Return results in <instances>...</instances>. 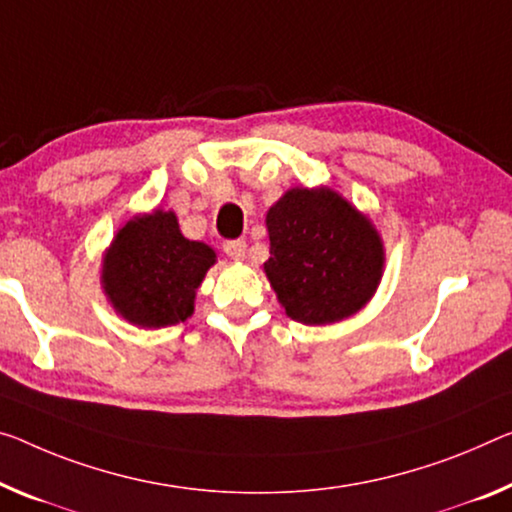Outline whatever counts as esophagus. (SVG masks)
Wrapping results in <instances>:
<instances>
[{"instance_id": "34e87169", "label": "esophagus", "mask_w": 512, "mask_h": 512, "mask_svg": "<svg viewBox=\"0 0 512 512\" xmlns=\"http://www.w3.org/2000/svg\"><path fill=\"white\" fill-rule=\"evenodd\" d=\"M224 251H226V256L233 258V261H242L247 254V242L245 240H226Z\"/></svg>"}]
</instances>
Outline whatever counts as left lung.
I'll use <instances>...</instances> for the list:
<instances>
[{"label":"left lung","instance_id":"1","mask_svg":"<svg viewBox=\"0 0 512 512\" xmlns=\"http://www.w3.org/2000/svg\"><path fill=\"white\" fill-rule=\"evenodd\" d=\"M265 274L283 309L304 325L357 313L382 277L380 235L336 192L295 187L267 212Z\"/></svg>","mask_w":512,"mask_h":512}]
</instances>
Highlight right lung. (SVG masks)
Masks as SVG:
<instances>
[{
  "label": "right lung",
  "mask_w": 512,
  "mask_h": 512,
  "mask_svg": "<svg viewBox=\"0 0 512 512\" xmlns=\"http://www.w3.org/2000/svg\"><path fill=\"white\" fill-rule=\"evenodd\" d=\"M215 263V251L187 240L174 212L155 210L132 219L105 254L102 283L114 309L141 327L187 320L194 295Z\"/></svg>",
  "instance_id": "obj_1"
}]
</instances>
